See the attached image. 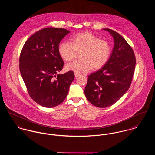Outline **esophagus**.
Here are the masks:
<instances>
[{
	"instance_id": "34e87169",
	"label": "esophagus",
	"mask_w": 155,
	"mask_h": 155,
	"mask_svg": "<svg viewBox=\"0 0 155 155\" xmlns=\"http://www.w3.org/2000/svg\"><path fill=\"white\" fill-rule=\"evenodd\" d=\"M74 76L76 78H78L79 76H80V74L78 73H74Z\"/></svg>"
}]
</instances>
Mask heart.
I'll return each instance as SVG.
<instances>
[{
    "label": "heart",
    "instance_id": "obj_1",
    "mask_svg": "<svg viewBox=\"0 0 155 155\" xmlns=\"http://www.w3.org/2000/svg\"><path fill=\"white\" fill-rule=\"evenodd\" d=\"M81 51L80 57L82 60L68 64L67 70L82 73L88 71L92 68L94 70L101 68L110 58V45L90 32H84L71 37L70 42H63L58 46V53L65 61L71 60L76 51Z\"/></svg>",
    "mask_w": 155,
    "mask_h": 155
}]
</instances>
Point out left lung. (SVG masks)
<instances>
[{
  "instance_id": "1",
  "label": "left lung",
  "mask_w": 155,
  "mask_h": 155,
  "mask_svg": "<svg viewBox=\"0 0 155 155\" xmlns=\"http://www.w3.org/2000/svg\"><path fill=\"white\" fill-rule=\"evenodd\" d=\"M111 34L114 45L106 64L91 73L85 94L94 106L105 108L116 103L130 88L135 67V57L131 46L118 33L103 28Z\"/></svg>"
}]
</instances>
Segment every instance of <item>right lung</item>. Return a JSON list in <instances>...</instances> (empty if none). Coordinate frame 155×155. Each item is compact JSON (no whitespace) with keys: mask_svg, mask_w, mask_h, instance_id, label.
<instances>
[{"mask_svg":"<svg viewBox=\"0 0 155 155\" xmlns=\"http://www.w3.org/2000/svg\"><path fill=\"white\" fill-rule=\"evenodd\" d=\"M70 31L48 27L31 36L22 47L20 70L30 97L38 104L51 108L62 103L74 79L73 71L57 74L64 66L58 46Z\"/></svg>","mask_w":155,"mask_h":155,"instance_id":"right-lung-1","label":"right lung"}]
</instances>
